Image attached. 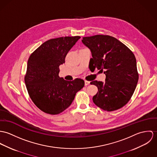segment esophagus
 <instances>
[{"label":"esophagus","instance_id":"esophagus-1","mask_svg":"<svg viewBox=\"0 0 157 157\" xmlns=\"http://www.w3.org/2000/svg\"><path fill=\"white\" fill-rule=\"evenodd\" d=\"M89 84H90V82H89V81H85V86H87L89 85Z\"/></svg>","mask_w":157,"mask_h":157}]
</instances>
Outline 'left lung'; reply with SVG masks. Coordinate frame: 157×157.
I'll return each instance as SVG.
<instances>
[{
    "mask_svg": "<svg viewBox=\"0 0 157 157\" xmlns=\"http://www.w3.org/2000/svg\"><path fill=\"white\" fill-rule=\"evenodd\" d=\"M83 44L91 51L93 69L106 75L105 81L90 82L98 88L93 101L107 111L117 110L131 98L139 81L136 59L132 52L121 41L109 35L83 37Z\"/></svg>",
    "mask_w": 157,
    "mask_h": 157,
    "instance_id": "obj_1",
    "label": "left lung"
}]
</instances>
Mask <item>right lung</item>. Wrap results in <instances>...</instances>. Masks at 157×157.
<instances>
[{
    "label": "right lung",
    "instance_id": "add662e5",
    "mask_svg": "<svg viewBox=\"0 0 157 157\" xmlns=\"http://www.w3.org/2000/svg\"><path fill=\"white\" fill-rule=\"evenodd\" d=\"M79 36L52 38L43 43L28 61L25 82L34 104L42 111L58 114L67 109L76 93L84 86V81L76 78L67 81L59 78V66Z\"/></svg>",
    "mask_w": 157,
    "mask_h": 157
}]
</instances>
